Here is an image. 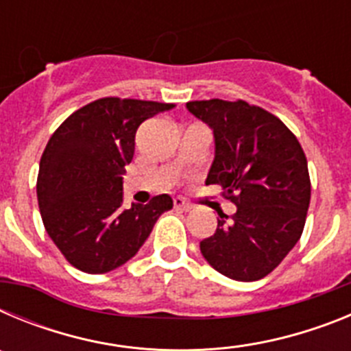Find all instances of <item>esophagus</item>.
Returning <instances> with one entry per match:
<instances>
[{"label":"esophagus","mask_w":351,"mask_h":351,"mask_svg":"<svg viewBox=\"0 0 351 351\" xmlns=\"http://www.w3.org/2000/svg\"><path fill=\"white\" fill-rule=\"evenodd\" d=\"M173 206L178 207V209H181V210H191V204L186 202L184 198H181V197L173 198Z\"/></svg>","instance_id":"obj_1"}]
</instances>
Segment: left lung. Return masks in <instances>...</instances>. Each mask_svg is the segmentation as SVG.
<instances>
[{"mask_svg":"<svg viewBox=\"0 0 351 351\" xmlns=\"http://www.w3.org/2000/svg\"><path fill=\"white\" fill-rule=\"evenodd\" d=\"M214 135L206 184H219L237 207L219 214L214 235L200 243L210 267L237 281L262 280L299 243L311 182L299 141L271 112L246 101H188Z\"/></svg>","mask_w":351,"mask_h":351,"instance_id":"1","label":"left lung"}]
</instances>
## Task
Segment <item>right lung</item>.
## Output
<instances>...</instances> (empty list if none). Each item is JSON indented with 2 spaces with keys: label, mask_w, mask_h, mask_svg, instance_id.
<instances>
[{
  "label": "right lung",
  "mask_w": 351,
  "mask_h": 351,
  "mask_svg": "<svg viewBox=\"0 0 351 351\" xmlns=\"http://www.w3.org/2000/svg\"><path fill=\"white\" fill-rule=\"evenodd\" d=\"M173 105L101 98L71 114L40 160L36 197L43 225L64 258L88 274H104L137 255L170 195L123 207V173L138 126Z\"/></svg>",
  "instance_id": "right-lung-1"
}]
</instances>
